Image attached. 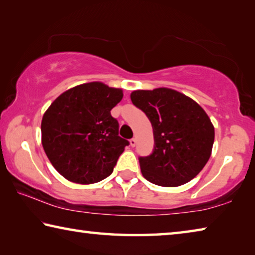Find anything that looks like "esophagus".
<instances>
[{"instance_id": "esophagus-1", "label": "esophagus", "mask_w": 255, "mask_h": 255, "mask_svg": "<svg viewBox=\"0 0 255 255\" xmlns=\"http://www.w3.org/2000/svg\"><path fill=\"white\" fill-rule=\"evenodd\" d=\"M129 143H130V146H131V147H135L136 144H137V139H136V138H131V139H130V141H129Z\"/></svg>"}]
</instances>
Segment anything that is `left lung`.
I'll return each instance as SVG.
<instances>
[{
	"mask_svg": "<svg viewBox=\"0 0 255 255\" xmlns=\"http://www.w3.org/2000/svg\"><path fill=\"white\" fill-rule=\"evenodd\" d=\"M130 99L153 127V153L139 157L144 178L159 187H179L199 174L215 139L214 125L206 111L191 98L169 88L136 90Z\"/></svg>",
	"mask_w": 255,
	"mask_h": 255,
	"instance_id": "8db88e82",
	"label": "left lung"
}]
</instances>
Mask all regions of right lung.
Listing matches in <instances>:
<instances>
[{
    "mask_svg": "<svg viewBox=\"0 0 255 255\" xmlns=\"http://www.w3.org/2000/svg\"><path fill=\"white\" fill-rule=\"evenodd\" d=\"M123 90L102 82L76 85L56 98L42 116L41 144L66 180L92 184L109 176L128 140L110 111Z\"/></svg>",
    "mask_w": 255,
    "mask_h": 255,
    "instance_id": "1",
    "label": "right lung"
}]
</instances>
